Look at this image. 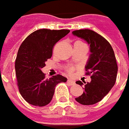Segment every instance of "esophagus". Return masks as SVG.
<instances>
[{
    "label": "esophagus",
    "instance_id": "1",
    "mask_svg": "<svg viewBox=\"0 0 129 129\" xmlns=\"http://www.w3.org/2000/svg\"><path fill=\"white\" fill-rule=\"evenodd\" d=\"M67 82H68L70 85H74V84H75V81L71 80V79H68V80H67Z\"/></svg>",
    "mask_w": 129,
    "mask_h": 129
}]
</instances>
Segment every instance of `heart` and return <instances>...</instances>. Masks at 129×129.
<instances>
[{"label": "heart", "instance_id": "heart-1", "mask_svg": "<svg viewBox=\"0 0 129 129\" xmlns=\"http://www.w3.org/2000/svg\"><path fill=\"white\" fill-rule=\"evenodd\" d=\"M74 68L72 67V66L67 69V72H68L69 74H72L74 73Z\"/></svg>", "mask_w": 129, "mask_h": 129}]
</instances>
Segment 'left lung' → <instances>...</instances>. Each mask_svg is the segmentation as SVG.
Instances as JSON below:
<instances>
[{
  "label": "left lung",
  "mask_w": 129,
  "mask_h": 129,
  "mask_svg": "<svg viewBox=\"0 0 129 129\" xmlns=\"http://www.w3.org/2000/svg\"><path fill=\"white\" fill-rule=\"evenodd\" d=\"M73 35L81 37L90 45L92 53L86 66V74L92 81L84 82V91L75 100L81 105H94L102 100L115 84L118 66L115 53L108 41L103 37L90 29L75 30ZM82 86L81 81L76 82Z\"/></svg>",
  "instance_id": "left-lung-1"
}]
</instances>
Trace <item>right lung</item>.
Wrapping results in <instances>:
<instances>
[{"label":"right lung","instance_id":"add662e5","mask_svg":"<svg viewBox=\"0 0 129 129\" xmlns=\"http://www.w3.org/2000/svg\"><path fill=\"white\" fill-rule=\"evenodd\" d=\"M69 31L41 29L31 33L21 43L15 70L19 92L28 103L39 107L48 105L53 97L55 86L67 81L60 74L46 79L41 69L51 58L55 45Z\"/></svg>","mask_w":129,"mask_h":129}]
</instances>
